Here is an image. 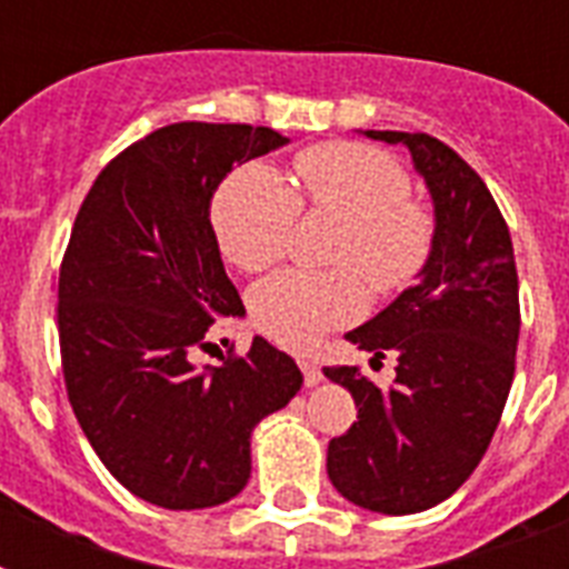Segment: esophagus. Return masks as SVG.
<instances>
[{"label":"esophagus","instance_id":"34e87169","mask_svg":"<svg viewBox=\"0 0 569 569\" xmlns=\"http://www.w3.org/2000/svg\"><path fill=\"white\" fill-rule=\"evenodd\" d=\"M300 371H303V382H307L309 389L325 380V377H321V368H318L312 359H300Z\"/></svg>","mask_w":569,"mask_h":569}]
</instances>
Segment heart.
Here are the masks:
<instances>
[{"mask_svg":"<svg viewBox=\"0 0 569 569\" xmlns=\"http://www.w3.org/2000/svg\"><path fill=\"white\" fill-rule=\"evenodd\" d=\"M295 169L300 192L262 163L237 169L216 192L212 228L221 253L237 269L253 274L283 257L303 201L309 210L341 221L336 262L357 266L377 292L412 283L432 248V219L409 201L412 180L395 157L353 142H330L298 154ZM358 272L277 271L253 289V321L286 348H316L327 332L357 321L368 309V286Z\"/></svg>","mask_w":569,"mask_h":569,"instance_id":"heart-1","label":"heart"}]
</instances>
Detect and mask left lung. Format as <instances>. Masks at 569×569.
Returning a JSON list of instances; mask_svg holds the SVG:
<instances>
[{
    "label": "left lung",
    "mask_w": 569,
    "mask_h": 569,
    "mask_svg": "<svg viewBox=\"0 0 569 569\" xmlns=\"http://www.w3.org/2000/svg\"><path fill=\"white\" fill-rule=\"evenodd\" d=\"M412 154L436 230L418 283L345 339L397 357L391 389L357 365L325 368L359 406L327 447L336 491L380 515H418L459 491L500 423L515 380L520 298L515 248L500 207L473 169L429 133L362 131Z\"/></svg>",
    "instance_id": "1"
}]
</instances>
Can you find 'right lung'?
Returning a JSON list of instances; mask_svg holds the SVG:
<instances>
[{
	"instance_id": "obj_1",
	"label": "right lung",
	"mask_w": 569,
	"mask_h": 569,
	"mask_svg": "<svg viewBox=\"0 0 569 569\" xmlns=\"http://www.w3.org/2000/svg\"><path fill=\"white\" fill-rule=\"evenodd\" d=\"M286 142L253 124H166L101 169L76 216L58 280L69 403L113 479L160 509L237 497L253 427L303 386L262 336L244 357L196 362L212 327L244 316L210 224L212 192Z\"/></svg>"
}]
</instances>
